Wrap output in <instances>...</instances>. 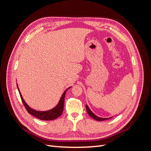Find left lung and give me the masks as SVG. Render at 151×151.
I'll return each mask as SVG.
<instances>
[{"instance_id": "8db88e82", "label": "left lung", "mask_w": 151, "mask_h": 151, "mask_svg": "<svg viewBox=\"0 0 151 151\" xmlns=\"http://www.w3.org/2000/svg\"><path fill=\"white\" fill-rule=\"evenodd\" d=\"M86 110H87V112L88 113V114H89V115H90V116H91V117H92L93 118H94V120H98V121H103V120H105L109 119V118H100V117L97 116L96 115H95L90 110V109L89 108V107H88V106H87V105H86Z\"/></svg>"}]
</instances>
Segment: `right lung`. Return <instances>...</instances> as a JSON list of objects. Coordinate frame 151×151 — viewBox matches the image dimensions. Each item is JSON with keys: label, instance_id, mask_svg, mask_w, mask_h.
<instances>
[{"label": "right lung", "instance_id": "add662e5", "mask_svg": "<svg viewBox=\"0 0 151 151\" xmlns=\"http://www.w3.org/2000/svg\"><path fill=\"white\" fill-rule=\"evenodd\" d=\"M69 88L67 89L64 91V93H63L62 97H61V99L60 100V101H59V103L57 105V106H55L54 108L50 109V110H48V111H38L35 110V109L31 108L28 106V105L26 103V102L24 101V100L23 99V98H22V95L20 93L19 88H18V86H17V89H18V91H19V94H20L21 100H22V103H23V104H24V106L26 109L27 110V111H28L29 114H31V115H32L36 117V118H38V119L42 120H55V119H56L57 118H58V116H60L62 115V113H63V105H64V99H65V96L66 91Z\"/></svg>", "mask_w": 151, "mask_h": 151}]
</instances>
